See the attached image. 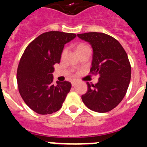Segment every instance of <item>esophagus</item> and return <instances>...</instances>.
<instances>
[{
	"instance_id": "34e87169",
	"label": "esophagus",
	"mask_w": 147,
	"mask_h": 147,
	"mask_svg": "<svg viewBox=\"0 0 147 147\" xmlns=\"http://www.w3.org/2000/svg\"><path fill=\"white\" fill-rule=\"evenodd\" d=\"M77 81H72V86H75V85H76V84H77Z\"/></svg>"
}]
</instances>
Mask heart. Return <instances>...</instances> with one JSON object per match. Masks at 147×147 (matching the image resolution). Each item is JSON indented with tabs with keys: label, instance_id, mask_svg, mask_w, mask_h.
<instances>
[{
	"label": "heart",
	"instance_id": "obj_1",
	"mask_svg": "<svg viewBox=\"0 0 147 147\" xmlns=\"http://www.w3.org/2000/svg\"><path fill=\"white\" fill-rule=\"evenodd\" d=\"M85 47H88L86 45H85V44H83V43H81V44L78 45V50H79V49H84V48H85ZM66 49H64V50L63 51V52H62V57H63V56L66 55Z\"/></svg>",
	"mask_w": 147,
	"mask_h": 147
}]
</instances>
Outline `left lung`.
Instances as JSON below:
<instances>
[{"instance_id": "left-lung-1", "label": "left lung", "mask_w": 147, "mask_h": 147, "mask_svg": "<svg viewBox=\"0 0 147 147\" xmlns=\"http://www.w3.org/2000/svg\"><path fill=\"white\" fill-rule=\"evenodd\" d=\"M93 50L90 72L99 75L96 84L87 82L88 90L81 96L92 111L107 112L113 109L127 93L131 79V66L127 52L118 40L101 32L78 34Z\"/></svg>"}]
</instances>
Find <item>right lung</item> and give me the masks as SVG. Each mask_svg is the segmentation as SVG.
<instances>
[{
    "label": "right lung",
    "instance_id": "obj_1",
    "mask_svg": "<svg viewBox=\"0 0 147 147\" xmlns=\"http://www.w3.org/2000/svg\"><path fill=\"white\" fill-rule=\"evenodd\" d=\"M76 37L73 33L51 31L43 33L29 43L19 62L17 81L20 95L26 105L38 114L59 110L72 84H53V65L59 63L63 47Z\"/></svg>",
    "mask_w": 147,
    "mask_h": 147
}]
</instances>
